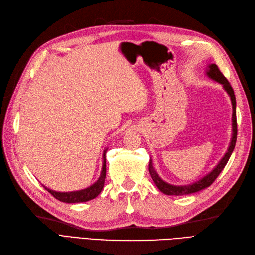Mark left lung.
Masks as SVG:
<instances>
[{"label":"left lung","mask_w":255,"mask_h":255,"mask_svg":"<svg viewBox=\"0 0 255 255\" xmlns=\"http://www.w3.org/2000/svg\"><path fill=\"white\" fill-rule=\"evenodd\" d=\"M207 75L213 79L217 81L220 85H223L224 89L227 91V93L229 94L230 98H231V103H232V109H233V113H232V138L231 142H230L229 148L226 152V154L219 161V163L215 166V168L213 169L212 171H210L207 176H204L202 179L198 180L192 184H187V185H172L169 184L159 177V175L157 174V171L153 168L152 165V161L150 159L149 161V174L153 180L154 184L157 185V187L159 190L164 193L165 195H172V196H182V195H187V194H193L196 192H199L201 190H204V188L209 187L213 182L215 181V179L219 176V174L221 172L226 166V164L228 163L230 157L234 150L235 147V143H236V136H237V123H236V101H235V95H234V91L230 85L229 81L227 80V78L223 75L218 69V67L216 64L212 63L210 65H208L207 68Z\"/></svg>","instance_id":"1"}]
</instances>
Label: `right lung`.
Segmentation results:
<instances>
[{
	"label": "right lung",
	"mask_w": 255,
	"mask_h": 255,
	"mask_svg": "<svg viewBox=\"0 0 255 255\" xmlns=\"http://www.w3.org/2000/svg\"><path fill=\"white\" fill-rule=\"evenodd\" d=\"M106 151L107 149L104 150L103 154V167H102V172L101 176L98 178L97 181L93 183L91 186H89L87 188H84V190L80 191H74V192H56L52 191L50 188H47L43 186L45 190L52 194L56 199H58L62 202H67V203H77V202H86L91 199H94L95 197L101 194L104 183H105V179H106Z\"/></svg>",
	"instance_id": "1"
}]
</instances>
